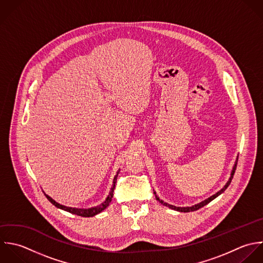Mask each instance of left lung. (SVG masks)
Masks as SVG:
<instances>
[{
  "label": "left lung",
  "mask_w": 263,
  "mask_h": 263,
  "mask_svg": "<svg viewBox=\"0 0 263 263\" xmlns=\"http://www.w3.org/2000/svg\"><path fill=\"white\" fill-rule=\"evenodd\" d=\"M237 164H238V161L236 162V165L234 166V169H233V172H232V175H231V178H230V180L228 181V183L226 184V186L221 190V191H219L218 193H216L215 195H213L212 197H210L209 199H207V200H205V201H203V202H201L200 204H197V205H195V206H193V207H175V206H172V205H169V204H167V203H165L164 201H162V200H160V198L156 195V193H154L155 195H156V199L161 203V204H163V205H165V206H168L169 208H171V209H174V210H176V211H179V212H192V211H196V210H199L200 208H202V207H204L205 205H207V204H209L212 200H214L216 197H218L220 194H222L227 189H228V186L231 184V182H232V179H233V177H234V174H235V172H236V169H237Z\"/></svg>",
  "instance_id": "1"
}]
</instances>
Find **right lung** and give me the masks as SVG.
<instances>
[{"instance_id":"1","label":"right lung","mask_w":263,"mask_h":263,"mask_svg":"<svg viewBox=\"0 0 263 263\" xmlns=\"http://www.w3.org/2000/svg\"><path fill=\"white\" fill-rule=\"evenodd\" d=\"M119 172L120 171H118V173H117V175L115 176V178H114V184H112V187H111V191H110V193H109V195H108V197L106 198V200L101 204V205H99V206H97V207H94V208H89V209H78V208H71V207H66V206H63V205H60V204H58V203H56L52 198H50L49 196H47L46 194H45V196H46V198L55 206V207H57V208H59V209H62V210H64V211H67V212H69V213H72V214H76V215H78V216H82V217H92V216H94V215H96V214H98V213H100L101 211H103L108 205H109V203L111 202V199H112V197H114V190H115V186H116V183H117V178H118V175H119Z\"/></svg>"}]
</instances>
